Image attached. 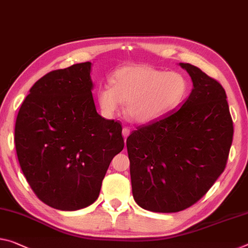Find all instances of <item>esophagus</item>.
<instances>
[{"label":"esophagus","instance_id":"obj_1","mask_svg":"<svg viewBox=\"0 0 248 248\" xmlns=\"http://www.w3.org/2000/svg\"><path fill=\"white\" fill-rule=\"evenodd\" d=\"M129 133H131V128L127 127V126H124L123 131H122V134H123V136L127 137L129 135Z\"/></svg>","mask_w":248,"mask_h":248}]
</instances>
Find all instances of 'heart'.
<instances>
[{
	"label": "heart",
	"mask_w": 248,
	"mask_h": 248,
	"mask_svg": "<svg viewBox=\"0 0 248 248\" xmlns=\"http://www.w3.org/2000/svg\"><path fill=\"white\" fill-rule=\"evenodd\" d=\"M187 93V82L176 72H164L145 64H131L114 72L112 84L97 92L102 113L112 117L125 103V115L135 123H148L176 108Z\"/></svg>",
	"instance_id": "heart-1"
}]
</instances>
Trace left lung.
Masks as SVG:
<instances>
[{"instance_id":"left-lung-1","label":"left lung","mask_w":248,"mask_h":248,"mask_svg":"<svg viewBox=\"0 0 248 248\" xmlns=\"http://www.w3.org/2000/svg\"><path fill=\"white\" fill-rule=\"evenodd\" d=\"M180 65L193 82L187 100L126 140L133 197L156 213H176L199 202L225 170L233 142L225 90L199 67Z\"/></svg>"}]
</instances>
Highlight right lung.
Listing matches in <instances>:
<instances>
[{
	"instance_id": "obj_1",
	"label": "right lung",
	"mask_w": 248,
	"mask_h": 248,
	"mask_svg": "<svg viewBox=\"0 0 248 248\" xmlns=\"http://www.w3.org/2000/svg\"><path fill=\"white\" fill-rule=\"evenodd\" d=\"M91 63L45 74L30 90L15 122V148L39 199L61 211L93 204L114 156L122 125L95 108Z\"/></svg>"
}]
</instances>
